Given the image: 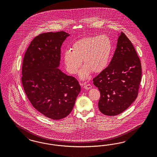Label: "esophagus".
Returning <instances> with one entry per match:
<instances>
[{
	"label": "esophagus",
	"instance_id": "obj_1",
	"mask_svg": "<svg viewBox=\"0 0 157 157\" xmlns=\"http://www.w3.org/2000/svg\"><path fill=\"white\" fill-rule=\"evenodd\" d=\"M83 88H84V89H87V90L90 89L92 87V86H91L90 84H86V83L83 84Z\"/></svg>",
	"mask_w": 157,
	"mask_h": 157
}]
</instances>
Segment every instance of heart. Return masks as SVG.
I'll use <instances>...</instances> for the list:
<instances>
[{
    "label": "heart",
    "mask_w": 157,
    "mask_h": 157,
    "mask_svg": "<svg viewBox=\"0 0 157 157\" xmlns=\"http://www.w3.org/2000/svg\"><path fill=\"white\" fill-rule=\"evenodd\" d=\"M112 47V41L107 35L81 38L72 44V50L67 49L63 53L67 71L76 74L83 60L85 66L80 71L81 79H87L92 71H103L109 63Z\"/></svg>",
    "instance_id": "heart-1"
}]
</instances>
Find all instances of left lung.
<instances>
[{
  "instance_id": "left-lung-1",
  "label": "left lung",
  "mask_w": 157,
  "mask_h": 157,
  "mask_svg": "<svg viewBox=\"0 0 157 157\" xmlns=\"http://www.w3.org/2000/svg\"><path fill=\"white\" fill-rule=\"evenodd\" d=\"M141 78L139 57L131 41L121 32L109 66L93 79L101 94L100 112L116 116L127 109L138 97Z\"/></svg>"
}]
</instances>
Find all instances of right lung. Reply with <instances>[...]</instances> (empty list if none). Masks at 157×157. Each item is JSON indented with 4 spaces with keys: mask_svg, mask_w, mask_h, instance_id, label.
<instances>
[{
    "mask_svg": "<svg viewBox=\"0 0 157 157\" xmlns=\"http://www.w3.org/2000/svg\"><path fill=\"white\" fill-rule=\"evenodd\" d=\"M69 36L64 31L38 35L23 60L22 83L26 94L36 109L53 120L71 113L81 91L78 81L58 68L62 44Z\"/></svg>",
    "mask_w": 157,
    "mask_h": 157,
    "instance_id": "1",
    "label": "right lung"
}]
</instances>
